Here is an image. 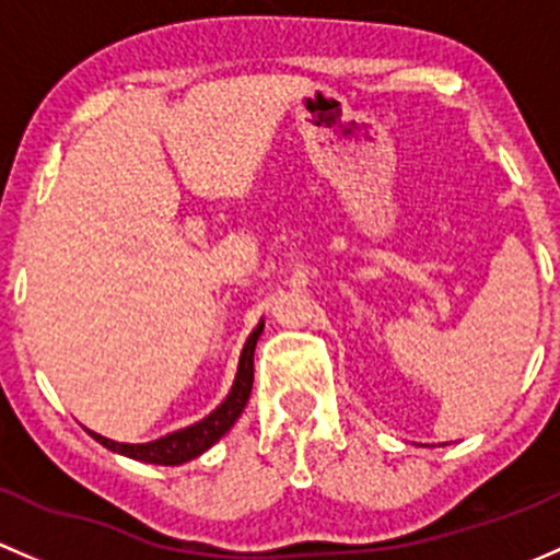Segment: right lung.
I'll use <instances>...</instances> for the list:
<instances>
[{"label": "right lung", "instance_id": "add662e5", "mask_svg": "<svg viewBox=\"0 0 560 560\" xmlns=\"http://www.w3.org/2000/svg\"><path fill=\"white\" fill-rule=\"evenodd\" d=\"M261 331H264V320L253 328V334L247 337L245 348H242L237 377H234V385H232V390H229V396L221 401V405L212 409L207 418H201L199 423L186 425V429H180V431H172V434L161 436V440L145 442V445H126V442H113V440H107V436L94 434V431H89V434L94 436L100 445H105L107 451L126 455V458L145 460V464H159V466H180V464H186V460L196 458V455L210 451V447L215 445V442L221 440V436L226 434L234 423H237L242 409H245L247 399H250L253 350H256V342H258V337H261Z\"/></svg>", "mask_w": 560, "mask_h": 560}]
</instances>
